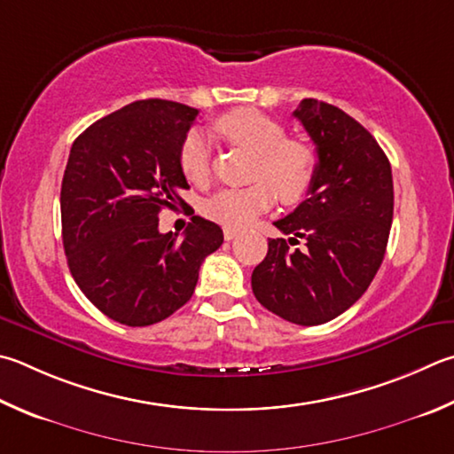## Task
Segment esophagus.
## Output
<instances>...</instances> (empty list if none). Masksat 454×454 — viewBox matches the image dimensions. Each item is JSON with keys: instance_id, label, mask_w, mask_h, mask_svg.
Returning <instances> with one entry per match:
<instances>
[{"instance_id": "34e87169", "label": "esophagus", "mask_w": 454, "mask_h": 454, "mask_svg": "<svg viewBox=\"0 0 454 454\" xmlns=\"http://www.w3.org/2000/svg\"><path fill=\"white\" fill-rule=\"evenodd\" d=\"M238 236V230L236 228H230V226H226L224 228V240H234V238Z\"/></svg>"}]
</instances>
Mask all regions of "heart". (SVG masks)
<instances>
[{
	"label": "heart",
	"mask_w": 454,
	"mask_h": 454,
	"mask_svg": "<svg viewBox=\"0 0 454 454\" xmlns=\"http://www.w3.org/2000/svg\"><path fill=\"white\" fill-rule=\"evenodd\" d=\"M216 133L232 146L254 153L252 180L244 188H222L204 202V214L224 226L242 228L278 196L295 204L316 180V151L298 138H286L282 122L255 109H236L214 121ZM178 162L192 184H206L212 175L210 146L200 130H191L180 145Z\"/></svg>",
	"instance_id": "1"
}]
</instances>
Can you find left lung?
<instances>
[{
  "instance_id": "8db88e82",
  "label": "left lung",
  "mask_w": 454,
  "mask_h": 454,
  "mask_svg": "<svg viewBox=\"0 0 454 454\" xmlns=\"http://www.w3.org/2000/svg\"><path fill=\"white\" fill-rule=\"evenodd\" d=\"M317 151L309 196L274 222L290 236L268 242L252 271L255 300L298 325L349 309L381 266L393 222L391 164L373 135L337 106L303 98L294 111ZM304 242L301 249L292 245Z\"/></svg>"
}]
</instances>
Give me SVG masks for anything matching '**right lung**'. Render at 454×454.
Here are the masks:
<instances>
[{
    "mask_svg": "<svg viewBox=\"0 0 454 454\" xmlns=\"http://www.w3.org/2000/svg\"><path fill=\"white\" fill-rule=\"evenodd\" d=\"M199 109L135 101L77 137L61 183L63 248L81 292L106 317L145 327L192 298L204 258L224 234L192 216L183 240L159 232V212L184 204L178 153Z\"/></svg>",
    "mask_w": 454,
    "mask_h": 454,
    "instance_id": "right-lung-1",
    "label": "right lung"
}]
</instances>
